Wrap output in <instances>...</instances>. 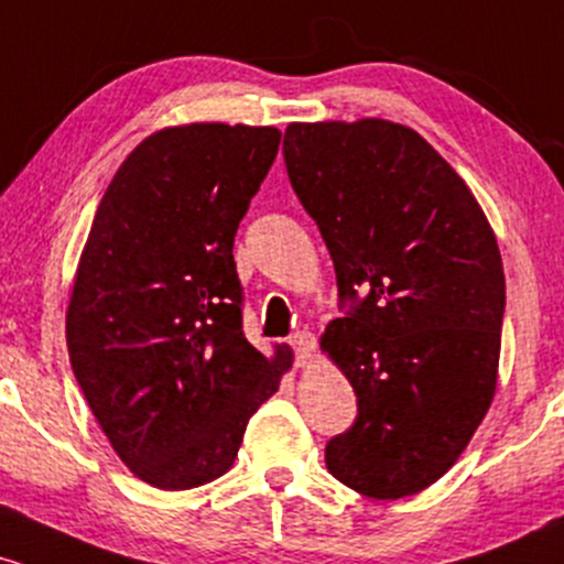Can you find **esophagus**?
Masks as SVG:
<instances>
[{"mask_svg":"<svg viewBox=\"0 0 564 564\" xmlns=\"http://www.w3.org/2000/svg\"><path fill=\"white\" fill-rule=\"evenodd\" d=\"M289 347L294 349L296 366H304L310 358H313V352H315V336L307 334V332L294 334V336H291V339H289Z\"/></svg>","mask_w":564,"mask_h":564,"instance_id":"1","label":"esophagus"}]
</instances>
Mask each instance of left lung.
Wrapping results in <instances>:
<instances>
[{"mask_svg": "<svg viewBox=\"0 0 564 564\" xmlns=\"http://www.w3.org/2000/svg\"><path fill=\"white\" fill-rule=\"evenodd\" d=\"M283 161L334 260L339 310L321 345L358 394L326 467L371 498L430 488L496 392L507 283L464 180L413 129L289 124Z\"/></svg>", "mask_w": 564, "mask_h": 564, "instance_id": "1", "label": "left lung"}]
</instances>
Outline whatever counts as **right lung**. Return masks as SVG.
I'll return each mask as SVG.
<instances>
[{
    "instance_id": "add662e5",
    "label": "right lung",
    "mask_w": 564,
    "mask_h": 564,
    "mask_svg": "<svg viewBox=\"0 0 564 564\" xmlns=\"http://www.w3.org/2000/svg\"><path fill=\"white\" fill-rule=\"evenodd\" d=\"M275 127L187 124L142 140L102 196L76 270L74 377L121 462L161 490L217 480L291 349L243 336L232 241L273 166Z\"/></svg>"
}]
</instances>
